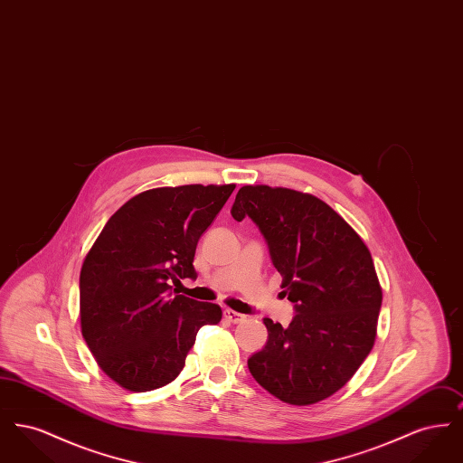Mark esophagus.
<instances>
[{
    "instance_id": "34e87169",
    "label": "esophagus",
    "mask_w": 463,
    "mask_h": 463,
    "mask_svg": "<svg viewBox=\"0 0 463 463\" xmlns=\"http://www.w3.org/2000/svg\"><path fill=\"white\" fill-rule=\"evenodd\" d=\"M223 316H225V319L227 321H231V323H242L244 319H246V316L244 314H240V312H236V310H231V308H225L223 310Z\"/></svg>"
}]
</instances>
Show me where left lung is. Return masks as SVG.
Returning <instances> with one entry per match:
<instances>
[{
  "label": "left lung",
  "mask_w": 463,
  "mask_h": 463,
  "mask_svg": "<svg viewBox=\"0 0 463 463\" xmlns=\"http://www.w3.org/2000/svg\"><path fill=\"white\" fill-rule=\"evenodd\" d=\"M231 215L257 223L297 312L288 328L265 317L250 373L289 404L333 396L373 349L382 288L370 250L325 201L293 189L244 185Z\"/></svg>",
  "instance_id": "8db88e82"
}]
</instances>
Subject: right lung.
Here are the masks:
<instances>
[{"instance_id": "add662e5", "label": "right lung", "mask_w": 463, "mask_h": 463, "mask_svg": "<svg viewBox=\"0 0 463 463\" xmlns=\"http://www.w3.org/2000/svg\"><path fill=\"white\" fill-rule=\"evenodd\" d=\"M229 185L157 187L127 201L104 225L80 274L81 333L97 364L132 392L174 382L199 328L222 308L172 291L196 279L199 238L232 194Z\"/></svg>"}]
</instances>
